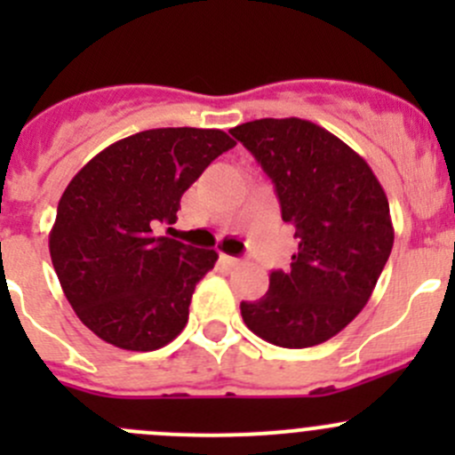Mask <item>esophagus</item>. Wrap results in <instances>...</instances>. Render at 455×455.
Here are the masks:
<instances>
[{
  "label": "esophagus",
  "instance_id": "34e87169",
  "mask_svg": "<svg viewBox=\"0 0 455 455\" xmlns=\"http://www.w3.org/2000/svg\"><path fill=\"white\" fill-rule=\"evenodd\" d=\"M222 259L227 261L228 266H231V268H235V266H240L242 264V259L240 257H231V255H222Z\"/></svg>",
  "mask_w": 455,
  "mask_h": 455
}]
</instances>
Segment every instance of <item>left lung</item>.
<instances>
[{
    "mask_svg": "<svg viewBox=\"0 0 455 455\" xmlns=\"http://www.w3.org/2000/svg\"><path fill=\"white\" fill-rule=\"evenodd\" d=\"M231 134L275 182L299 240L291 270H273L266 295L242 301V319L273 346H319L363 310L383 273L394 246L387 196L352 147L304 118H259Z\"/></svg>",
    "mask_w": 455,
    "mask_h": 455,
    "instance_id": "1",
    "label": "left lung"
}]
</instances>
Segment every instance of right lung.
Instances as JSON below:
<instances>
[{
  "label": "right lung",
  "mask_w": 455,
  "mask_h": 455,
  "mask_svg": "<svg viewBox=\"0 0 455 455\" xmlns=\"http://www.w3.org/2000/svg\"><path fill=\"white\" fill-rule=\"evenodd\" d=\"M235 140L222 130L160 127L112 142L63 191L50 257L76 316L132 352L167 346L189 319L218 253L156 235L180 198Z\"/></svg>",
  "instance_id": "1"
}]
</instances>
